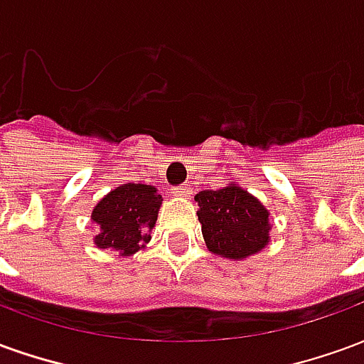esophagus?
Segmentation results:
<instances>
[{"mask_svg": "<svg viewBox=\"0 0 364 364\" xmlns=\"http://www.w3.org/2000/svg\"><path fill=\"white\" fill-rule=\"evenodd\" d=\"M171 195H173V197L185 198L191 195V189L189 187H173V189H171Z\"/></svg>", "mask_w": 364, "mask_h": 364, "instance_id": "1", "label": "esophagus"}]
</instances>
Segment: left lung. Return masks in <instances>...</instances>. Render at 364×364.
I'll list each match as a JSON object with an SVG mask.
<instances>
[{"instance_id":"8db88e82","label":"left lung","mask_w":364,"mask_h":364,"mask_svg":"<svg viewBox=\"0 0 364 364\" xmlns=\"http://www.w3.org/2000/svg\"><path fill=\"white\" fill-rule=\"evenodd\" d=\"M195 203L205 244L214 255L242 261L263 252L271 242L269 210L237 183L200 191L195 195Z\"/></svg>"}]
</instances>
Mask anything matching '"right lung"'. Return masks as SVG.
Segmentation results:
<instances>
[{
	"label": "right lung",
	"instance_id": "add662e5",
	"mask_svg": "<svg viewBox=\"0 0 364 364\" xmlns=\"http://www.w3.org/2000/svg\"><path fill=\"white\" fill-rule=\"evenodd\" d=\"M164 198L154 185L124 183L107 193L91 210V220L99 226L93 244L111 250L119 257L142 252L151 240Z\"/></svg>",
	"mask_w": 364,
	"mask_h": 364
}]
</instances>
